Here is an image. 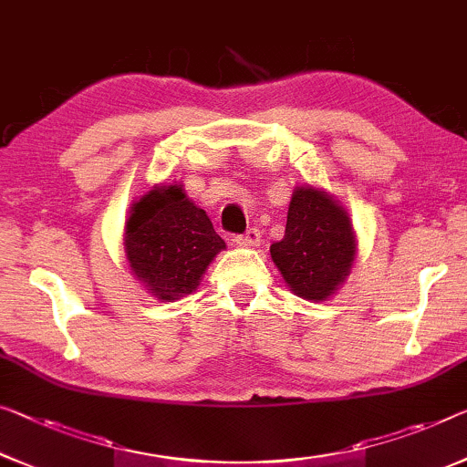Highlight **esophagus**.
Instances as JSON below:
<instances>
[{
    "label": "esophagus",
    "instance_id": "esophagus-1",
    "mask_svg": "<svg viewBox=\"0 0 467 467\" xmlns=\"http://www.w3.org/2000/svg\"><path fill=\"white\" fill-rule=\"evenodd\" d=\"M235 244H238V246H258V244H261V232H258L256 227H250L244 234L235 235Z\"/></svg>",
    "mask_w": 467,
    "mask_h": 467
}]
</instances>
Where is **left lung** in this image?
<instances>
[{
  "label": "left lung",
  "mask_w": 467,
  "mask_h": 467,
  "mask_svg": "<svg viewBox=\"0 0 467 467\" xmlns=\"http://www.w3.org/2000/svg\"><path fill=\"white\" fill-rule=\"evenodd\" d=\"M271 258L294 294L326 300L348 275L355 235L347 211L326 192L296 188L284 238L271 244Z\"/></svg>",
  "instance_id": "1"
}]
</instances>
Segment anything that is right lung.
<instances>
[{
    "mask_svg": "<svg viewBox=\"0 0 467 467\" xmlns=\"http://www.w3.org/2000/svg\"><path fill=\"white\" fill-rule=\"evenodd\" d=\"M225 242L211 219L179 185L150 190L131 206L125 253L133 274L156 298L175 300L196 290Z\"/></svg>",
    "mask_w": 467,
    "mask_h": 467,
    "instance_id": "obj_1",
    "label": "right lung"
}]
</instances>
